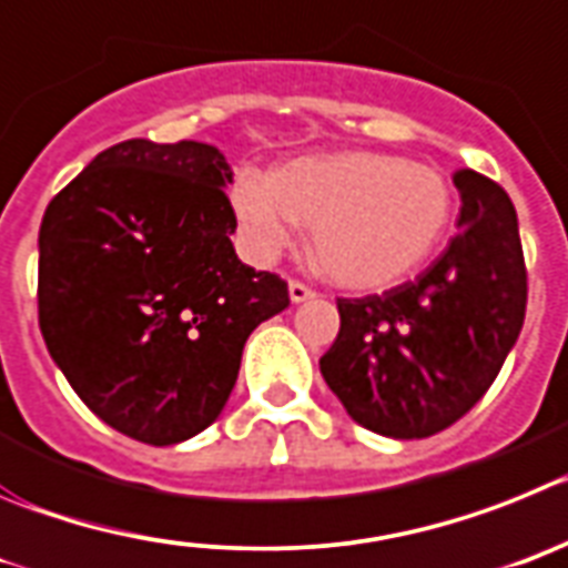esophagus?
Here are the masks:
<instances>
[{
	"label": "esophagus",
	"instance_id": "34e87169",
	"mask_svg": "<svg viewBox=\"0 0 568 568\" xmlns=\"http://www.w3.org/2000/svg\"><path fill=\"white\" fill-rule=\"evenodd\" d=\"M288 294H291V303H305V300H314L316 291L311 288V285H305L303 280H291Z\"/></svg>",
	"mask_w": 568,
	"mask_h": 568
}]
</instances>
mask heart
I'll list each match as a JSON object with an SVG mask.
<instances>
[{"label": "heart", "mask_w": 568, "mask_h": 568, "mask_svg": "<svg viewBox=\"0 0 568 568\" xmlns=\"http://www.w3.org/2000/svg\"><path fill=\"white\" fill-rule=\"evenodd\" d=\"M234 214L252 254L272 260L300 226H314L322 272L379 288L416 272L447 237L456 195L433 166L385 152L300 158L272 178L240 172Z\"/></svg>", "instance_id": "heart-1"}]
</instances>
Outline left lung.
Listing matches in <instances>:
<instances>
[{
    "mask_svg": "<svg viewBox=\"0 0 568 568\" xmlns=\"http://www.w3.org/2000/svg\"><path fill=\"white\" fill-rule=\"evenodd\" d=\"M456 237L416 280L385 294L336 300L339 334L320 371L347 416L390 438L447 430L489 390L526 316L518 214L473 170Z\"/></svg>",
    "mask_w": 568,
    "mask_h": 568,
    "instance_id": "1",
    "label": "left lung"
}]
</instances>
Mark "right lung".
<instances>
[{"instance_id":"1","label":"right lung","mask_w":568,"mask_h":568,"mask_svg":"<svg viewBox=\"0 0 568 568\" xmlns=\"http://www.w3.org/2000/svg\"><path fill=\"white\" fill-rule=\"evenodd\" d=\"M232 170L209 144L130 138L61 189L39 229V328L70 387L135 442L221 416L240 356L288 283L232 246Z\"/></svg>"}]
</instances>
